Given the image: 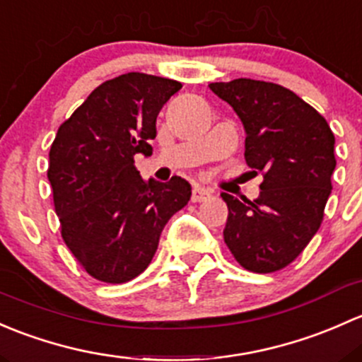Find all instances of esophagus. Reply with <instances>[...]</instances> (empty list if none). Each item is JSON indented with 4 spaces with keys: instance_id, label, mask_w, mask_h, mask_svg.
<instances>
[{
    "instance_id": "obj_1",
    "label": "esophagus",
    "mask_w": 362,
    "mask_h": 362,
    "mask_svg": "<svg viewBox=\"0 0 362 362\" xmlns=\"http://www.w3.org/2000/svg\"><path fill=\"white\" fill-rule=\"evenodd\" d=\"M211 199V192L206 188H200V186H195L192 192V202H206V200Z\"/></svg>"
}]
</instances>
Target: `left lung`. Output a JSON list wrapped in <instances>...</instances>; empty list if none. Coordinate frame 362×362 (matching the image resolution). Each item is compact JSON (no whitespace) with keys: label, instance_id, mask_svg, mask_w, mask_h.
<instances>
[{"label":"left lung","instance_id":"1","mask_svg":"<svg viewBox=\"0 0 362 362\" xmlns=\"http://www.w3.org/2000/svg\"><path fill=\"white\" fill-rule=\"evenodd\" d=\"M209 88L235 110L247 134L245 162L263 174L252 202L221 193L228 206L225 244L245 270H282L322 223L337 167L333 132L322 115L282 85L237 78Z\"/></svg>","mask_w":362,"mask_h":362}]
</instances>
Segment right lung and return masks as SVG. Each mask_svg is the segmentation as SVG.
<instances>
[{
	"instance_id": "add662e5",
	"label": "right lung",
	"mask_w": 362,
	"mask_h": 362,
	"mask_svg": "<svg viewBox=\"0 0 362 362\" xmlns=\"http://www.w3.org/2000/svg\"><path fill=\"white\" fill-rule=\"evenodd\" d=\"M180 81L127 73L99 85L57 130L47 176L61 235L80 267L106 284H124L153 259L160 233L188 204L180 176L144 181L134 165L150 155L156 117Z\"/></svg>"
}]
</instances>
